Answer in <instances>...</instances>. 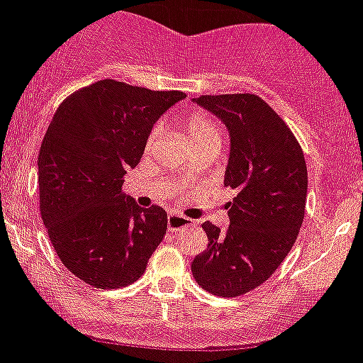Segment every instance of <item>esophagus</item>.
I'll return each instance as SVG.
<instances>
[{
  "label": "esophagus",
  "mask_w": 363,
  "mask_h": 363,
  "mask_svg": "<svg viewBox=\"0 0 363 363\" xmlns=\"http://www.w3.org/2000/svg\"><path fill=\"white\" fill-rule=\"evenodd\" d=\"M194 226L188 217H182L179 213H169L168 216V228L169 232H182V230H188Z\"/></svg>",
  "instance_id": "esophagus-1"
}]
</instances>
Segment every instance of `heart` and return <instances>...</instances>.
Returning a JSON list of instances; mask_svg holds the SVG:
<instances>
[{
  "label": "heart",
  "instance_id": "1",
  "mask_svg": "<svg viewBox=\"0 0 363 363\" xmlns=\"http://www.w3.org/2000/svg\"><path fill=\"white\" fill-rule=\"evenodd\" d=\"M186 135H188V140L194 147L203 146V144H219L223 143V131L217 125V122L213 121L212 116H208L206 113H191L184 122ZM157 131H151L150 140H147V146L151 144V140L155 138Z\"/></svg>",
  "mask_w": 363,
  "mask_h": 363
}]
</instances>
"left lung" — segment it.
<instances>
[{"mask_svg":"<svg viewBox=\"0 0 363 363\" xmlns=\"http://www.w3.org/2000/svg\"><path fill=\"white\" fill-rule=\"evenodd\" d=\"M194 102L226 125L230 157L225 186L230 226L206 220L208 248L195 256L191 274L204 291L235 298L276 272L299 234L307 201V164L296 137L257 94H203Z\"/></svg>","mask_w":363,"mask_h":363,"instance_id":"1","label":"left lung"}]
</instances>
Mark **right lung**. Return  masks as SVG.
Wrapping results in <instances>:
<instances>
[{
    "instance_id": "obj_1",
    "label": "right lung",
    "mask_w": 363,
    "mask_h": 363,
    "mask_svg": "<svg viewBox=\"0 0 363 363\" xmlns=\"http://www.w3.org/2000/svg\"><path fill=\"white\" fill-rule=\"evenodd\" d=\"M182 91L100 80L60 104L38 155L40 213L56 254L94 289L143 276L164 239L168 213L122 191L143 159L151 128Z\"/></svg>"
}]
</instances>
